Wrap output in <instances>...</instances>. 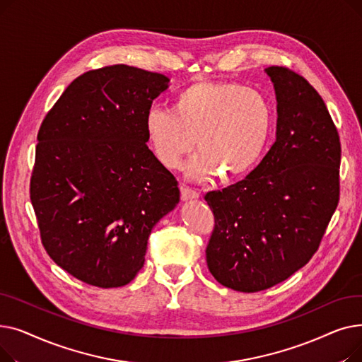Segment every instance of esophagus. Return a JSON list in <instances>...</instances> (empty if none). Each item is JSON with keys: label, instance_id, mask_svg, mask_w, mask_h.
Returning a JSON list of instances; mask_svg holds the SVG:
<instances>
[{"label": "esophagus", "instance_id": "esophagus-1", "mask_svg": "<svg viewBox=\"0 0 362 362\" xmlns=\"http://www.w3.org/2000/svg\"><path fill=\"white\" fill-rule=\"evenodd\" d=\"M180 194H182V201H192L199 198V194L187 186H180Z\"/></svg>", "mask_w": 362, "mask_h": 362}]
</instances>
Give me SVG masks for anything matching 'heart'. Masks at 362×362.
<instances>
[{
    "mask_svg": "<svg viewBox=\"0 0 362 362\" xmlns=\"http://www.w3.org/2000/svg\"><path fill=\"white\" fill-rule=\"evenodd\" d=\"M272 123V105L257 89L202 81L177 92L171 111L151 108L144 132L165 168H179L197 141L199 151L187 163L186 176L204 182L218 170L230 180L255 165L267 145Z\"/></svg>",
    "mask_w": 362,
    "mask_h": 362,
    "instance_id": "obj_1",
    "label": "heart"
}]
</instances>
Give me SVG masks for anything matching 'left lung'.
Listing matches in <instances>:
<instances>
[{"label":"left lung","instance_id":"obj_1","mask_svg":"<svg viewBox=\"0 0 362 362\" xmlns=\"http://www.w3.org/2000/svg\"><path fill=\"white\" fill-rule=\"evenodd\" d=\"M264 71L277 101L276 142L243 180L205 195L216 217L208 270L248 293L311 259L339 202L340 141L325 101L289 69Z\"/></svg>","mask_w":362,"mask_h":362}]
</instances>
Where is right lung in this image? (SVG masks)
<instances>
[{"label": "right lung", "instance_id": "right-lung-1", "mask_svg": "<svg viewBox=\"0 0 362 362\" xmlns=\"http://www.w3.org/2000/svg\"><path fill=\"white\" fill-rule=\"evenodd\" d=\"M170 79L126 64L74 79L37 133L30 201L48 255L92 286L144 267L151 230L180 201L146 146L144 119Z\"/></svg>", "mask_w": 362, "mask_h": 362}]
</instances>
